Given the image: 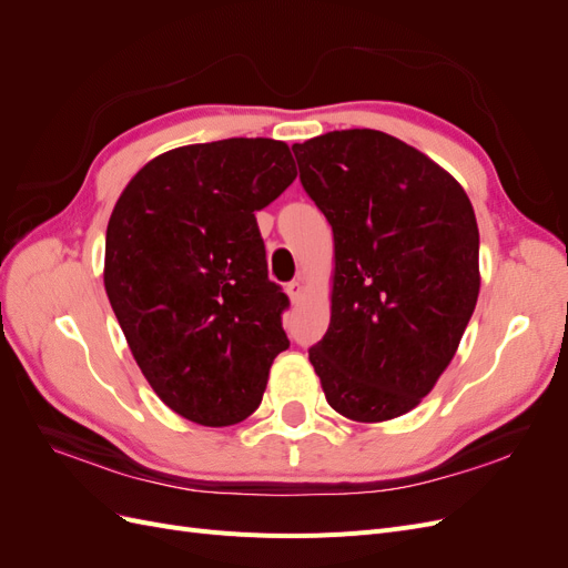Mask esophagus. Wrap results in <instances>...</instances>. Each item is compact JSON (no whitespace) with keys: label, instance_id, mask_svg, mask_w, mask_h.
<instances>
[{"label":"esophagus","instance_id":"34e87169","mask_svg":"<svg viewBox=\"0 0 568 568\" xmlns=\"http://www.w3.org/2000/svg\"><path fill=\"white\" fill-rule=\"evenodd\" d=\"M286 294H288V298H291V301L298 303V301L303 298V282H301V280L288 282V284H286Z\"/></svg>","mask_w":568,"mask_h":568}]
</instances>
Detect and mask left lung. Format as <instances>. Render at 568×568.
<instances>
[{"instance_id":"8db88e82","label":"left lung","mask_w":568,"mask_h":568,"mask_svg":"<svg viewBox=\"0 0 568 568\" xmlns=\"http://www.w3.org/2000/svg\"><path fill=\"white\" fill-rule=\"evenodd\" d=\"M301 184L334 232L329 329L307 351L326 403L386 422L450 365L478 298V227L440 165L379 130L294 144Z\"/></svg>"}]
</instances>
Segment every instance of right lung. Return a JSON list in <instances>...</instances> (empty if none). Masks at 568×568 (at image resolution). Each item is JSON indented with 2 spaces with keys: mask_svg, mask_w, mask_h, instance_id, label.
I'll use <instances>...</instances> for the list:
<instances>
[{
  "mask_svg": "<svg viewBox=\"0 0 568 568\" xmlns=\"http://www.w3.org/2000/svg\"><path fill=\"white\" fill-rule=\"evenodd\" d=\"M294 180L284 142L189 144L149 161L111 213V307L151 388L189 422H244L288 348L255 211Z\"/></svg>",
  "mask_w": 568,
  "mask_h": 568,
  "instance_id": "add662e5",
  "label": "right lung"
}]
</instances>
